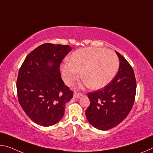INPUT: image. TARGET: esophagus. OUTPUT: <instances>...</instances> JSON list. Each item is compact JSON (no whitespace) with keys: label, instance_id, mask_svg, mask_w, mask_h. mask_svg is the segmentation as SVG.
<instances>
[{"label":"esophagus","instance_id":"esophagus-1","mask_svg":"<svg viewBox=\"0 0 153 153\" xmlns=\"http://www.w3.org/2000/svg\"><path fill=\"white\" fill-rule=\"evenodd\" d=\"M82 95H83V94L81 93H77V92H74V97L76 99H79V97H81Z\"/></svg>","mask_w":153,"mask_h":153}]
</instances>
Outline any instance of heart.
Instances as JSON below:
<instances>
[{
	"label": "heart",
	"mask_w": 153,
	"mask_h": 153,
	"mask_svg": "<svg viewBox=\"0 0 153 153\" xmlns=\"http://www.w3.org/2000/svg\"><path fill=\"white\" fill-rule=\"evenodd\" d=\"M119 60L113 51L99 48H85L76 50L69 62L61 65L60 71L65 84L71 86L80 77L93 89L108 84L116 76Z\"/></svg>",
	"instance_id": "b5f03b06"
}]
</instances>
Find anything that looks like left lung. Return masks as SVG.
I'll return each mask as SVG.
<instances>
[{"label": "left lung", "mask_w": 153, "mask_h": 153, "mask_svg": "<svg viewBox=\"0 0 153 153\" xmlns=\"http://www.w3.org/2000/svg\"><path fill=\"white\" fill-rule=\"evenodd\" d=\"M119 69L110 83L103 88L88 93L90 105L86 110L87 120L100 130L116 127L132 109L136 93V79L133 68L124 57L116 52Z\"/></svg>", "instance_id": "1"}]
</instances>
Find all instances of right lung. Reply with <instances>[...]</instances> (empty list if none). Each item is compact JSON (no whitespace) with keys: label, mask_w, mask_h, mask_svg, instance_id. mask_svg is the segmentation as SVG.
<instances>
[{"label":"right lung","mask_w":153,"mask_h":153,"mask_svg":"<svg viewBox=\"0 0 153 153\" xmlns=\"http://www.w3.org/2000/svg\"><path fill=\"white\" fill-rule=\"evenodd\" d=\"M71 50L68 45L43 43L26 57L19 70L18 101L36 124L49 127L57 123L64 116L65 104L73 97L60 71L62 60Z\"/></svg>","instance_id":"right-lung-1"}]
</instances>
